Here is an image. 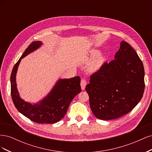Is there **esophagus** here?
I'll use <instances>...</instances> for the list:
<instances>
[{
	"mask_svg": "<svg viewBox=\"0 0 152 152\" xmlns=\"http://www.w3.org/2000/svg\"><path fill=\"white\" fill-rule=\"evenodd\" d=\"M87 85V82L85 79H82L80 82V86H81V89L82 90H84L86 88V86Z\"/></svg>",
	"mask_w": 152,
	"mask_h": 152,
	"instance_id": "esophagus-1",
	"label": "esophagus"
}]
</instances>
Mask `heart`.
<instances>
[{"label":"heart","instance_id":"1","mask_svg":"<svg viewBox=\"0 0 152 152\" xmlns=\"http://www.w3.org/2000/svg\"><path fill=\"white\" fill-rule=\"evenodd\" d=\"M100 54V51L97 49H93L92 50L90 53V58L91 59H93L97 56L98 55ZM106 61V58L103 55H100L99 56L97 57V58L95 59L91 63L89 66V70L92 72H95L99 70L103 66L104 63Z\"/></svg>","mask_w":152,"mask_h":152}]
</instances>
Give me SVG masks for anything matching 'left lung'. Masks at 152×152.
<instances>
[{"instance_id": "left-lung-1", "label": "left lung", "mask_w": 152, "mask_h": 152, "mask_svg": "<svg viewBox=\"0 0 152 152\" xmlns=\"http://www.w3.org/2000/svg\"><path fill=\"white\" fill-rule=\"evenodd\" d=\"M120 45L113 60L93 73L86 87L92 112L101 120H112L131 112L144 93L141 60L127 42L122 41Z\"/></svg>"}]
</instances>
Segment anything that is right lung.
Returning <instances> with one entry per match:
<instances>
[{
  "label": "right lung",
  "instance_id": "right-lung-1",
  "mask_svg": "<svg viewBox=\"0 0 152 152\" xmlns=\"http://www.w3.org/2000/svg\"><path fill=\"white\" fill-rule=\"evenodd\" d=\"M42 45L41 41H34L25 50L14 66L11 75V91L12 102L16 109L24 116L39 124H54L65 115L72 99L81 91L80 78L59 79L48 94L36 103L25 102L17 89L16 73L21 59L35 51Z\"/></svg>",
  "mask_w": 152,
  "mask_h": 152
}]
</instances>
